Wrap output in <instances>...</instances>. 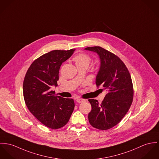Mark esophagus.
Returning <instances> with one entry per match:
<instances>
[{"label": "esophagus", "instance_id": "1", "mask_svg": "<svg viewBox=\"0 0 159 159\" xmlns=\"http://www.w3.org/2000/svg\"><path fill=\"white\" fill-rule=\"evenodd\" d=\"M76 101H77V102H78V103H82V102H85V100L84 99H81V98H77V99H76Z\"/></svg>", "mask_w": 159, "mask_h": 159}]
</instances>
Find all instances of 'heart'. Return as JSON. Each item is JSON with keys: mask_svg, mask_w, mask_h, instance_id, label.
Listing matches in <instances>:
<instances>
[{"mask_svg": "<svg viewBox=\"0 0 159 159\" xmlns=\"http://www.w3.org/2000/svg\"><path fill=\"white\" fill-rule=\"evenodd\" d=\"M74 60L77 66L89 65L91 61V58L88 54L85 53H80L77 54L74 58Z\"/></svg>", "mask_w": 159, "mask_h": 159, "instance_id": "heart-1", "label": "heart"}]
</instances>
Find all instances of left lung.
<instances>
[{"label": "left lung", "instance_id": "obj_1", "mask_svg": "<svg viewBox=\"0 0 159 159\" xmlns=\"http://www.w3.org/2000/svg\"><path fill=\"white\" fill-rule=\"evenodd\" d=\"M85 49L99 55L101 67L96 84L107 91L101 104L96 99H88L91 106L88 120L93 127L107 130L122 120L132 105L134 88L131 76L123 61L115 54L100 46Z\"/></svg>", "mask_w": 159, "mask_h": 159}]
</instances>
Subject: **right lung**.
Here are the masks:
<instances>
[{
    "label": "right lung",
    "instance_id": "add662e5",
    "mask_svg": "<svg viewBox=\"0 0 159 159\" xmlns=\"http://www.w3.org/2000/svg\"><path fill=\"white\" fill-rule=\"evenodd\" d=\"M75 49L53 50L33 61L23 82V95L29 111L42 124L52 129L65 125L70 120L75 104L73 99L63 98L51 89L57 86L59 70Z\"/></svg>",
    "mask_w": 159,
    "mask_h": 159
}]
</instances>
